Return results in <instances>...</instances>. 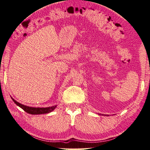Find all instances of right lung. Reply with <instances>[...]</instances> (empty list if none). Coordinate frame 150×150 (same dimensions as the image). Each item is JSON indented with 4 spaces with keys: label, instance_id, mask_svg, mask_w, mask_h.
<instances>
[{
    "label": "right lung",
    "instance_id": "right-lung-1",
    "mask_svg": "<svg viewBox=\"0 0 150 150\" xmlns=\"http://www.w3.org/2000/svg\"><path fill=\"white\" fill-rule=\"evenodd\" d=\"M13 101L16 103V105H17L18 106H19L21 108H22L24 111H26V112L30 114H33V115H37V114H44V113H47L49 112H51L52 111H53L54 108H56V105L54 106H52V107H49V108H31V107H28L26 105H22L15 101V99L12 98Z\"/></svg>",
    "mask_w": 150,
    "mask_h": 150
}]
</instances>
